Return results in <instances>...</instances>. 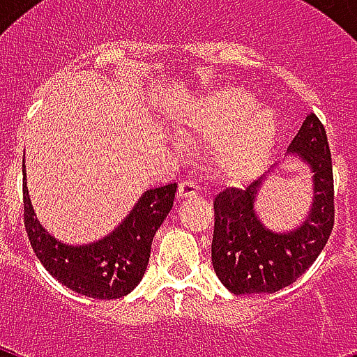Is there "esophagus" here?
I'll list each match as a JSON object with an SVG mask.
<instances>
[{
    "instance_id": "34e87169",
    "label": "esophagus",
    "mask_w": 357,
    "mask_h": 357,
    "mask_svg": "<svg viewBox=\"0 0 357 357\" xmlns=\"http://www.w3.org/2000/svg\"><path fill=\"white\" fill-rule=\"evenodd\" d=\"M200 196V187L195 181H183L179 185V198H196Z\"/></svg>"
}]
</instances>
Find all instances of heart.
<instances>
[{
    "label": "heart",
    "instance_id": "obj_1",
    "mask_svg": "<svg viewBox=\"0 0 357 357\" xmlns=\"http://www.w3.org/2000/svg\"><path fill=\"white\" fill-rule=\"evenodd\" d=\"M257 107V98L238 86L202 92L179 111L176 135L187 144H211L218 178L241 183L265 167L280 137L278 114Z\"/></svg>",
    "mask_w": 357,
    "mask_h": 357
}]
</instances>
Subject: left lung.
<instances>
[{"mask_svg": "<svg viewBox=\"0 0 357 357\" xmlns=\"http://www.w3.org/2000/svg\"><path fill=\"white\" fill-rule=\"evenodd\" d=\"M287 153L298 157L313 174L311 211L293 231L276 234L255 215L254 200L265 176L246 189H224L215 196L213 268L234 294L276 293L291 285L313 265L332 234V153L324 126L315 114L305 116Z\"/></svg>", "mask_w": 357, "mask_h": 357, "instance_id": "left-lung-1", "label": "left lung"}]
</instances>
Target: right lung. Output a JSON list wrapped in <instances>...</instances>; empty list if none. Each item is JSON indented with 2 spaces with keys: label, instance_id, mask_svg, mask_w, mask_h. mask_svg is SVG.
<instances>
[{
  "label": "right lung",
  "instance_id": "right-lung-1",
  "mask_svg": "<svg viewBox=\"0 0 357 357\" xmlns=\"http://www.w3.org/2000/svg\"><path fill=\"white\" fill-rule=\"evenodd\" d=\"M176 189L178 183L146 190L113 234L96 243L74 246L61 243L38 222L24 170L25 231L44 268L63 285L91 298H122L144 276L151 241L172 209Z\"/></svg>",
  "mask_w": 357,
  "mask_h": 357
}]
</instances>
